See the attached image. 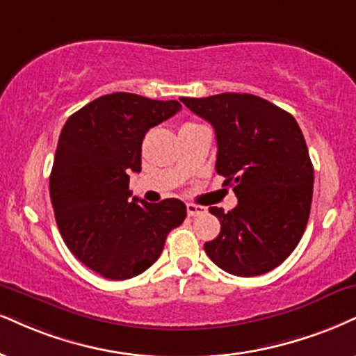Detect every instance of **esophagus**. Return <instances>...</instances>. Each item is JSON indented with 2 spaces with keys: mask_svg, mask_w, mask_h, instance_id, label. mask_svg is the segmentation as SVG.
I'll list each match as a JSON object with an SVG mask.
<instances>
[{
  "mask_svg": "<svg viewBox=\"0 0 356 356\" xmlns=\"http://www.w3.org/2000/svg\"><path fill=\"white\" fill-rule=\"evenodd\" d=\"M186 211H188V216H200V214L206 213V208H203V206H196V204H186Z\"/></svg>",
  "mask_w": 356,
  "mask_h": 356,
  "instance_id": "obj_1",
  "label": "esophagus"
}]
</instances>
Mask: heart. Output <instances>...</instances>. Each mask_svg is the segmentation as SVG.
Masks as SVG:
<instances>
[{
	"label": "heart",
	"mask_w": 356,
	"mask_h": 356,
	"mask_svg": "<svg viewBox=\"0 0 356 356\" xmlns=\"http://www.w3.org/2000/svg\"><path fill=\"white\" fill-rule=\"evenodd\" d=\"M188 125H193V124H188Z\"/></svg>",
	"instance_id": "b5f03b06"
}]
</instances>
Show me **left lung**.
Here are the masks:
<instances>
[{"mask_svg": "<svg viewBox=\"0 0 356 356\" xmlns=\"http://www.w3.org/2000/svg\"><path fill=\"white\" fill-rule=\"evenodd\" d=\"M179 100L213 125L216 171L238 196L231 211L209 208L221 231L204 244L206 254L239 277L275 269L299 244L312 204L314 166L299 124L252 94Z\"/></svg>", "mask_w": 356, "mask_h": 356, "instance_id": "1", "label": "left lung"}]
</instances>
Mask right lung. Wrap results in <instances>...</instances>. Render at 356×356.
<instances>
[{
  "label": "right lung",
  "instance_id": "obj_1",
  "mask_svg": "<svg viewBox=\"0 0 356 356\" xmlns=\"http://www.w3.org/2000/svg\"><path fill=\"white\" fill-rule=\"evenodd\" d=\"M178 100L129 92L102 95L67 118L56 148L49 193L65 245L105 279L142 274L160 257L168 232L186 218L183 201L130 198L142 170L145 134L175 115Z\"/></svg>",
  "mask_w": 356,
  "mask_h": 356
}]
</instances>
